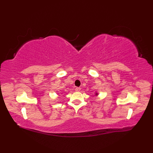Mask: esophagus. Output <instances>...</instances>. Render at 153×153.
Wrapping results in <instances>:
<instances>
[{"label": "esophagus", "instance_id": "obj_1", "mask_svg": "<svg viewBox=\"0 0 153 153\" xmlns=\"http://www.w3.org/2000/svg\"><path fill=\"white\" fill-rule=\"evenodd\" d=\"M76 91H77V92H79V91H81V88H80V87H76Z\"/></svg>", "mask_w": 153, "mask_h": 153}]
</instances>
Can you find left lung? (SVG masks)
<instances>
[{"label": "left lung", "mask_w": 153, "mask_h": 153, "mask_svg": "<svg viewBox=\"0 0 153 153\" xmlns=\"http://www.w3.org/2000/svg\"><path fill=\"white\" fill-rule=\"evenodd\" d=\"M95 95H96V96H98V95H99V93H97V92L96 91V93H95Z\"/></svg>", "instance_id": "8db88e82"}]
</instances>
